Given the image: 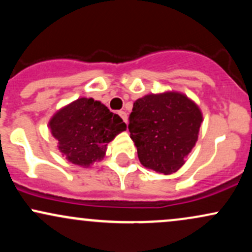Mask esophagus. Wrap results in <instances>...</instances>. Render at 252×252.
<instances>
[{"label": "esophagus", "instance_id": "34e87169", "mask_svg": "<svg viewBox=\"0 0 252 252\" xmlns=\"http://www.w3.org/2000/svg\"><path fill=\"white\" fill-rule=\"evenodd\" d=\"M118 115H120L121 118L124 121V122H128V116H126V111H118Z\"/></svg>", "mask_w": 252, "mask_h": 252}]
</instances>
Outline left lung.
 I'll return each instance as SVG.
<instances>
[{"label": "left lung", "mask_w": 252, "mask_h": 252, "mask_svg": "<svg viewBox=\"0 0 252 252\" xmlns=\"http://www.w3.org/2000/svg\"><path fill=\"white\" fill-rule=\"evenodd\" d=\"M201 122L198 105L179 92L137 99L128 128L140 162L166 175L176 172L195 146Z\"/></svg>", "instance_id": "left-lung-1"}]
</instances>
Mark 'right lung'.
<instances>
[{
    "mask_svg": "<svg viewBox=\"0 0 252 252\" xmlns=\"http://www.w3.org/2000/svg\"><path fill=\"white\" fill-rule=\"evenodd\" d=\"M50 128L60 153L70 162L89 167L102 160L108 143L126 124L98 100L79 98L51 118Z\"/></svg>",
    "mask_w": 252,
    "mask_h": 252,
    "instance_id": "add662e5",
    "label": "right lung"
}]
</instances>
